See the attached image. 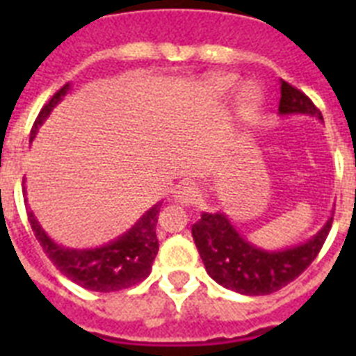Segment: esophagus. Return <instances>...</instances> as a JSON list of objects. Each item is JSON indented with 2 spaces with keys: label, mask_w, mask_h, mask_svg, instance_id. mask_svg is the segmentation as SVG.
Instances as JSON below:
<instances>
[{
  "label": "esophagus",
  "mask_w": 356,
  "mask_h": 356,
  "mask_svg": "<svg viewBox=\"0 0 356 356\" xmlns=\"http://www.w3.org/2000/svg\"><path fill=\"white\" fill-rule=\"evenodd\" d=\"M173 201L179 205H194L195 201L200 200V190L192 186V184H179L173 190Z\"/></svg>",
  "instance_id": "1"
}]
</instances>
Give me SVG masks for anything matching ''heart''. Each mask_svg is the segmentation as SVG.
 Masks as SVG:
<instances>
[{"label": "heart", "mask_w": 356, "mask_h": 356, "mask_svg": "<svg viewBox=\"0 0 356 356\" xmlns=\"http://www.w3.org/2000/svg\"><path fill=\"white\" fill-rule=\"evenodd\" d=\"M236 85L238 79L234 75L214 74L209 77V86H211L214 92H218V94H229ZM257 103H259V94H257V90H253V88H245V90L240 94V103H238V105H240V111H242L243 114H248Z\"/></svg>", "instance_id": "b5f03b06"}]
</instances>
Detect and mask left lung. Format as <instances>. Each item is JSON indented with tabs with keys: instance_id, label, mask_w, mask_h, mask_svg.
<instances>
[{
	"instance_id": "left-lung-1",
	"label": "left lung",
	"mask_w": 356,
	"mask_h": 356,
	"mask_svg": "<svg viewBox=\"0 0 356 356\" xmlns=\"http://www.w3.org/2000/svg\"><path fill=\"white\" fill-rule=\"evenodd\" d=\"M281 102L279 116H323L303 92L279 81ZM332 214L325 225L307 242L284 249H264L238 233L225 212H203L192 225L195 248L200 251L207 273L222 286L243 296H266L292 282L318 257L331 231Z\"/></svg>"
}]
</instances>
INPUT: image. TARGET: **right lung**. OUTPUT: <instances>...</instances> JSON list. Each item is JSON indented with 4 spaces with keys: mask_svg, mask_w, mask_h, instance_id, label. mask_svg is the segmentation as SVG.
I'll list each match as a JSON object with an SVG mask.
<instances>
[{
    "mask_svg": "<svg viewBox=\"0 0 356 356\" xmlns=\"http://www.w3.org/2000/svg\"><path fill=\"white\" fill-rule=\"evenodd\" d=\"M70 88H72L70 83L64 85L49 99L46 107L42 108L33 125L29 142L35 140L38 127L46 122L53 108L63 102ZM161 205L162 203H156L149 211H145L133 227L125 231L122 236L94 249L64 248L42 229L40 222L36 220L29 207H27V218L36 240L40 242L42 249L63 275L92 292H116L144 281L151 273V264L159 253L156 222H159Z\"/></svg>",
    "mask_w": 356,
    "mask_h": 356,
    "instance_id": "1",
    "label": "right lung"
}]
</instances>
